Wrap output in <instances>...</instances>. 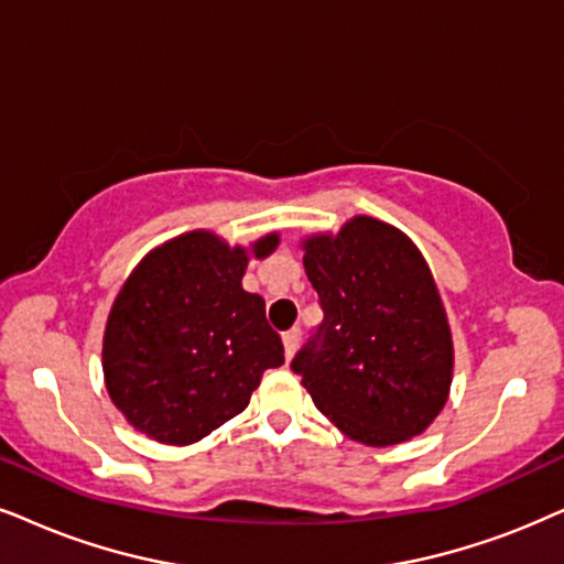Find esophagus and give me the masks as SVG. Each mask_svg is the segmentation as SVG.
<instances>
[{
	"label": "esophagus",
	"mask_w": 564,
	"mask_h": 564,
	"mask_svg": "<svg viewBox=\"0 0 564 564\" xmlns=\"http://www.w3.org/2000/svg\"><path fill=\"white\" fill-rule=\"evenodd\" d=\"M299 338H302V330H299V327H291L289 333H283V354H286V359L296 354Z\"/></svg>",
	"instance_id": "1"
}]
</instances>
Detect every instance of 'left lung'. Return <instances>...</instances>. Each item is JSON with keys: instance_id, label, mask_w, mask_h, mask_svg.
Listing matches in <instances>:
<instances>
[{"instance_id": "obj_1", "label": "left lung", "mask_w": 564, "mask_h": 564, "mask_svg": "<svg viewBox=\"0 0 564 564\" xmlns=\"http://www.w3.org/2000/svg\"><path fill=\"white\" fill-rule=\"evenodd\" d=\"M325 319L291 369L346 437L401 445L440 416L453 382V333L424 254L401 229L354 216L302 239Z\"/></svg>"}]
</instances>
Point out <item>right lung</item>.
<instances>
[{"mask_svg": "<svg viewBox=\"0 0 564 564\" xmlns=\"http://www.w3.org/2000/svg\"><path fill=\"white\" fill-rule=\"evenodd\" d=\"M270 231L249 247L187 231L142 258L104 330V382L134 430L192 445L247 409L262 372L283 365L265 302L241 289L249 258L275 252Z\"/></svg>", "mask_w": 564, "mask_h": 564, "instance_id": "right-lung-1", "label": "right lung"}]
</instances>
